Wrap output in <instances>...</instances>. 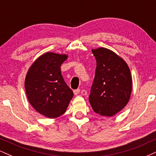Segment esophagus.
<instances>
[{"instance_id":"esophagus-1","label":"esophagus","mask_w":156,"mask_h":156,"mask_svg":"<svg viewBox=\"0 0 156 156\" xmlns=\"http://www.w3.org/2000/svg\"><path fill=\"white\" fill-rule=\"evenodd\" d=\"M80 89H76V90H74L73 91V92H74V94L75 95H77V94H79V92H80Z\"/></svg>"}]
</instances>
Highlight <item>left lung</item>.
I'll list each match as a JSON object with an SVG mask.
<instances>
[{"label": "left lung", "instance_id": "8db88e82", "mask_svg": "<svg viewBox=\"0 0 156 156\" xmlns=\"http://www.w3.org/2000/svg\"><path fill=\"white\" fill-rule=\"evenodd\" d=\"M97 67L89 101L97 114L113 117L128 104L132 92L129 67L120 56L105 48L92 50Z\"/></svg>", "mask_w": 156, "mask_h": 156}]
</instances>
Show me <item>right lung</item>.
Segmentation results:
<instances>
[{
	"mask_svg": "<svg viewBox=\"0 0 156 156\" xmlns=\"http://www.w3.org/2000/svg\"><path fill=\"white\" fill-rule=\"evenodd\" d=\"M67 57L48 52L32 64L26 74L25 89L28 101L46 117L53 119L63 114L73 97L61 73V65Z\"/></svg>",
	"mask_w": 156,
	"mask_h": 156,
	"instance_id": "right-lung-1",
	"label": "right lung"
}]
</instances>
